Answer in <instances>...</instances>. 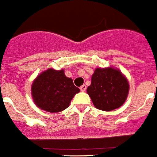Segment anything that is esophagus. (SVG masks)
Wrapping results in <instances>:
<instances>
[{
  "mask_svg": "<svg viewBox=\"0 0 157 157\" xmlns=\"http://www.w3.org/2000/svg\"><path fill=\"white\" fill-rule=\"evenodd\" d=\"M86 86L85 84L82 85V86H80V90H81V91H86Z\"/></svg>",
  "mask_w": 157,
  "mask_h": 157,
  "instance_id": "obj_1",
  "label": "esophagus"
}]
</instances>
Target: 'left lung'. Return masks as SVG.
<instances>
[{
    "label": "left lung",
    "instance_id": "1",
    "mask_svg": "<svg viewBox=\"0 0 157 157\" xmlns=\"http://www.w3.org/2000/svg\"><path fill=\"white\" fill-rule=\"evenodd\" d=\"M130 85L119 69L96 68L86 92L94 106L103 111H112L123 105L128 96Z\"/></svg>",
    "mask_w": 157,
    "mask_h": 157
}]
</instances>
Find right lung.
<instances>
[{
    "mask_svg": "<svg viewBox=\"0 0 157 157\" xmlns=\"http://www.w3.org/2000/svg\"><path fill=\"white\" fill-rule=\"evenodd\" d=\"M31 96L36 105L49 113H59L69 107L74 96L80 91L64 70L48 68L40 73L31 84Z\"/></svg>",
    "mask_w": 157,
    "mask_h": 157,
    "instance_id": "right-lung-1",
    "label": "right lung"
}]
</instances>
